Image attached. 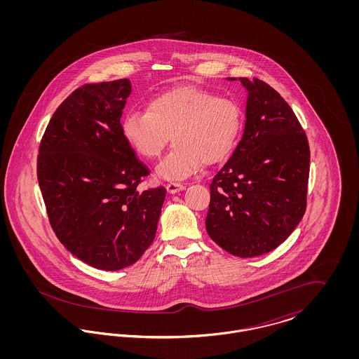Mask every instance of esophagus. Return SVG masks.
Wrapping results in <instances>:
<instances>
[{
    "instance_id": "esophagus-1",
    "label": "esophagus",
    "mask_w": 359,
    "mask_h": 359,
    "mask_svg": "<svg viewBox=\"0 0 359 359\" xmlns=\"http://www.w3.org/2000/svg\"><path fill=\"white\" fill-rule=\"evenodd\" d=\"M183 189H186V186H183V184H180V183H168L167 184V191L170 192V194H177V192H180V191H183Z\"/></svg>"
}]
</instances>
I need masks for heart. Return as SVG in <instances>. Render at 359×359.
<instances>
[{
  "label": "heart",
  "instance_id": "1",
  "mask_svg": "<svg viewBox=\"0 0 359 359\" xmlns=\"http://www.w3.org/2000/svg\"><path fill=\"white\" fill-rule=\"evenodd\" d=\"M242 129L238 104L192 86H179L154 97L145 111H130L121 123L126 144L138 156L154 160L173 149L156 168L161 179L180 182L203 164L223 161L233 152Z\"/></svg>",
  "mask_w": 359,
  "mask_h": 359
}]
</instances>
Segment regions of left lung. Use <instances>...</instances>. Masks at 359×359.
Wrapping results in <instances>:
<instances>
[{"mask_svg":"<svg viewBox=\"0 0 359 359\" xmlns=\"http://www.w3.org/2000/svg\"><path fill=\"white\" fill-rule=\"evenodd\" d=\"M239 81L248 93L242 138L210 184L205 229L233 256L272 252L300 223L307 205L309 147L284 98L265 82Z\"/></svg>","mask_w":359,"mask_h":359,"instance_id":"1","label":"left lung"}]
</instances>
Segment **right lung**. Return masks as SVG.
I'll list each match as a JSON object with an SVG mask.
<instances>
[{"label":"right lung","mask_w":359,"mask_h":359,"mask_svg":"<svg viewBox=\"0 0 359 359\" xmlns=\"http://www.w3.org/2000/svg\"><path fill=\"white\" fill-rule=\"evenodd\" d=\"M129 79L76 88L53 113L37 156L52 229L71 255L120 271L154 242L165 188L138 192L149 173L121 133Z\"/></svg>","instance_id":"1"}]
</instances>
